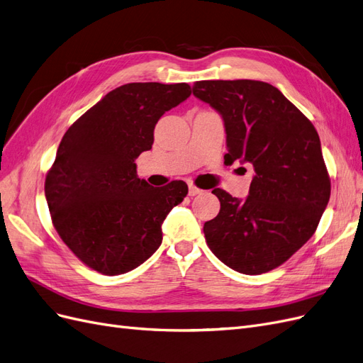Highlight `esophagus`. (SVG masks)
I'll use <instances>...</instances> for the list:
<instances>
[{
    "mask_svg": "<svg viewBox=\"0 0 363 363\" xmlns=\"http://www.w3.org/2000/svg\"><path fill=\"white\" fill-rule=\"evenodd\" d=\"M203 191L200 189V188H196V186H194V184H189V195L191 196H195V195H199V194H201Z\"/></svg>",
    "mask_w": 363,
    "mask_h": 363,
    "instance_id": "34e87169",
    "label": "esophagus"
}]
</instances>
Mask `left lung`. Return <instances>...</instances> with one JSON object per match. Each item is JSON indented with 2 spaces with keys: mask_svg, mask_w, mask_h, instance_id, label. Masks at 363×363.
Wrapping results in <instances>:
<instances>
[{
  "mask_svg": "<svg viewBox=\"0 0 363 363\" xmlns=\"http://www.w3.org/2000/svg\"><path fill=\"white\" fill-rule=\"evenodd\" d=\"M192 92L223 116L225 163H251L247 199L213 189L221 208L204 224L208 248L228 268L256 276L312 238L330 199L313 124L277 87L257 80H203Z\"/></svg>",
  "mask_w": 363,
  "mask_h": 363,
  "instance_id": "obj_1",
  "label": "left lung"
}]
</instances>
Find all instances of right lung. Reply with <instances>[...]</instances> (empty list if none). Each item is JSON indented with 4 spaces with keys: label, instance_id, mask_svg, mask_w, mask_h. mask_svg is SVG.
<instances>
[{
    "label": "right lung",
    "instance_id": "right-lung-1",
    "mask_svg": "<svg viewBox=\"0 0 363 363\" xmlns=\"http://www.w3.org/2000/svg\"><path fill=\"white\" fill-rule=\"evenodd\" d=\"M191 95L188 83H128L68 128L45 179L54 228L84 265L119 276L162 244V223L188 184L151 188L135 160L151 150L160 116Z\"/></svg>",
    "mask_w": 363,
    "mask_h": 363
}]
</instances>
